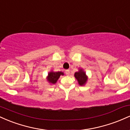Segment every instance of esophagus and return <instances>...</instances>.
<instances>
[{
	"label": "esophagus",
	"mask_w": 130,
	"mask_h": 130,
	"mask_svg": "<svg viewBox=\"0 0 130 130\" xmlns=\"http://www.w3.org/2000/svg\"><path fill=\"white\" fill-rule=\"evenodd\" d=\"M65 73H66L67 75H69L70 73V70H65Z\"/></svg>",
	"instance_id": "34e87169"
}]
</instances>
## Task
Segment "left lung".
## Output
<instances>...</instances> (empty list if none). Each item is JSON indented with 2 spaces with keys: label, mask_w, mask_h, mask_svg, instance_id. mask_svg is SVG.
I'll return each instance as SVG.
<instances>
[{
  "label": "left lung",
  "mask_w": 130,
  "mask_h": 130,
  "mask_svg": "<svg viewBox=\"0 0 130 130\" xmlns=\"http://www.w3.org/2000/svg\"><path fill=\"white\" fill-rule=\"evenodd\" d=\"M74 76L77 80V83H78L79 86H84L87 83L88 80V76L86 74V73L85 72L83 68H79L78 71L76 72Z\"/></svg>",
  "instance_id": "1"
}]
</instances>
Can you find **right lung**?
<instances>
[{"label": "right lung", "mask_w": 130, "mask_h": 130, "mask_svg": "<svg viewBox=\"0 0 130 130\" xmlns=\"http://www.w3.org/2000/svg\"><path fill=\"white\" fill-rule=\"evenodd\" d=\"M61 75H64V73L63 72H62V71H57V72H56V71H54L52 70V71H50L48 73V74H47V77H46V79H47V81L51 85L55 84Z\"/></svg>", "instance_id": "right-lung-1"}]
</instances>
